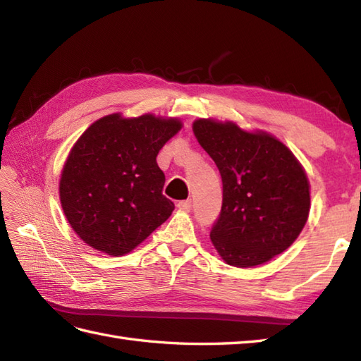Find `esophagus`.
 <instances>
[{
  "mask_svg": "<svg viewBox=\"0 0 361 361\" xmlns=\"http://www.w3.org/2000/svg\"><path fill=\"white\" fill-rule=\"evenodd\" d=\"M178 209H181V211H190L192 209V202L190 200H183V202H178Z\"/></svg>",
  "mask_w": 361,
  "mask_h": 361,
  "instance_id": "obj_1",
  "label": "esophagus"
}]
</instances>
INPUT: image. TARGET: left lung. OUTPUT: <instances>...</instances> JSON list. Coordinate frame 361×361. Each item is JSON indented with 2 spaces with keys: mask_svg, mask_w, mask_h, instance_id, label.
I'll return each mask as SVG.
<instances>
[{
  "mask_svg": "<svg viewBox=\"0 0 361 361\" xmlns=\"http://www.w3.org/2000/svg\"><path fill=\"white\" fill-rule=\"evenodd\" d=\"M194 133L217 164L224 200L211 240L229 265L255 267L296 240L310 209L309 181L286 145L233 122L198 119Z\"/></svg>",
  "mask_w": 361,
  "mask_h": 361,
  "instance_id": "1",
  "label": "left lung"
}]
</instances>
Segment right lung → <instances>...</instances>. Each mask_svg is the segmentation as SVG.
Returning a JSON list of instances; mask_svg holds the SVG:
<instances>
[{"mask_svg": "<svg viewBox=\"0 0 361 361\" xmlns=\"http://www.w3.org/2000/svg\"><path fill=\"white\" fill-rule=\"evenodd\" d=\"M180 128V121L153 114H110L74 144L60 178V202L91 248L127 255L171 217L175 204L163 195L166 176L157 155Z\"/></svg>", "mask_w": 361, "mask_h": 361, "instance_id": "1", "label": "right lung"}]
</instances>
